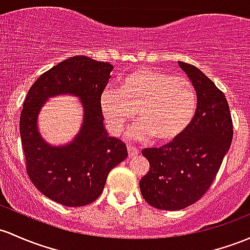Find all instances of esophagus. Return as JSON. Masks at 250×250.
Listing matches in <instances>:
<instances>
[{
	"label": "esophagus",
	"mask_w": 250,
	"mask_h": 250,
	"mask_svg": "<svg viewBox=\"0 0 250 250\" xmlns=\"http://www.w3.org/2000/svg\"><path fill=\"white\" fill-rule=\"evenodd\" d=\"M127 152H128V156L135 157L139 154V150L135 146H127Z\"/></svg>",
	"instance_id": "1"
}]
</instances>
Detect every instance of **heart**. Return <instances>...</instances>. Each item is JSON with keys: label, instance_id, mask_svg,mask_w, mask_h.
Listing matches in <instances>:
<instances>
[{"label": "heart", "instance_id": "heart-1", "mask_svg": "<svg viewBox=\"0 0 250 250\" xmlns=\"http://www.w3.org/2000/svg\"><path fill=\"white\" fill-rule=\"evenodd\" d=\"M103 115L113 133H120L136 118L131 137L149 141L156 137L168 144L185 135L197 112L192 83L156 69L138 68L122 80L119 92L104 90L100 99Z\"/></svg>", "mask_w": 250, "mask_h": 250}]
</instances>
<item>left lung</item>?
I'll return each instance as SVG.
<instances>
[{"label": "left lung", "instance_id": "1", "mask_svg": "<svg viewBox=\"0 0 250 250\" xmlns=\"http://www.w3.org/2000/svg\"><path fill=\"white\" fill-rule=\"evenodd\" d=\"M197 93V112L185 135L161 147L142 151L149 171L141 179L143 198L154 208L179 211L198 201L210 188L232 141L227 98L192 64L179 62Z\"/></svg>", "mask_w": 250, "mask_h": 250}]
</instances>
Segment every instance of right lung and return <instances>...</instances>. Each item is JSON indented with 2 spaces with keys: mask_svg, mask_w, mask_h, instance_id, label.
Wrapping results in <instances>:
<instances>
[{
  "mask_svg": "<svg viewBox=\"0 0 250 250\" xmlns=\"http://www.w3.org/2000/svg\"><path fill=\"white\" fill-rule=\"evenodd\" d=\"M113 65L85 56L61 62L28 90L20 117V136L31 181L45 197L64 206H84L103 193L109 171L127 157L125 143L109 137L100 99ZM58 95H72L83 111L82 127L68 145L52 146L38 127L40 111Z\"/></svg>",
  "mask_w": 250,
  "mask_h": 250,
  "instance_id": "1",
  "label": "right lung"
}]
</instances>
